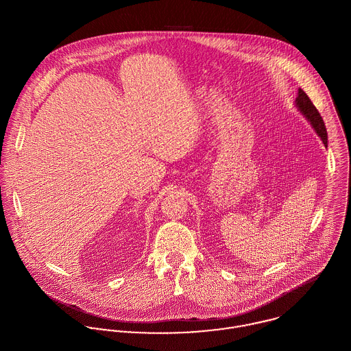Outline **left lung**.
I'll use <instances>...</instances> for the list:
<instances>
[{
  "label": "left lung",
  "mask_w": 351,
  "mask_h": 351,
  "mask_svg": "<svg viewBox=\"0 0 351 351\" xmlns=\"http://www.w3.org/2000/svg\"><path fill=\"white\" fill-rule=\"evenodd\" d=\"M296 105L300 109L301 113L309 120V123L315 128L316 134L322 138L324 146L327 147V130H326L324 121H323L319 110L313 105V102L306 96V93L302 89H299V96L296 99Z\"/></svg>",
  "instance_id": "left-lung-1"
}]
</instances>
